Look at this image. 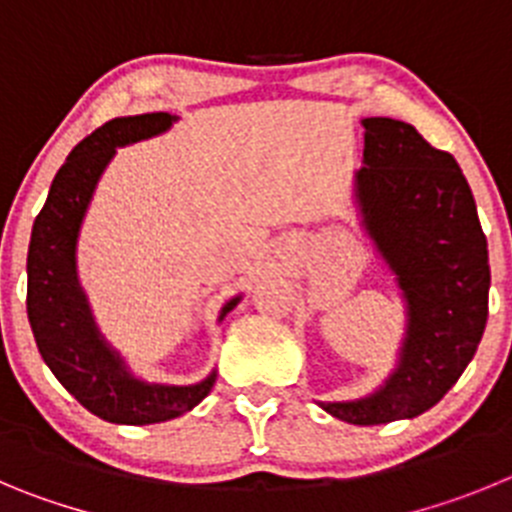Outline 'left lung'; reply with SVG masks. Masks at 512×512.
<instances>
[{
  "mask_svg": "<svg viewBox=\"0 0 512 512\" xmlns=\"http://www.w3.org/2000/svg\"><path fill=\"white\" fill-rule=\"evenodd\" d=\"M365 165L354 176L362 227L395 273L408 308L398 367L380 390L319 403L354 426L416 418L439 403L485 334L490 262L469 183L457 160L413 124L362 119Z\"/></svg>",
  "mask_w": 512,
  "mask_h": 512,
  "instance_id": "obj_1",
  "label": "left lung"
}]
</instances>
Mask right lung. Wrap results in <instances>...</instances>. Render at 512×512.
Instances as JSON below:
<instances>
[{
	"instance_id": "obj_1",
	"label": "right lung",
	"mask_w": 512,
	"mask_h": 512,
	"mask_svg": "<svg viewBox=\"0 0 512 512\" xmlns=\"http://www.w3.org/2000/svg\"><path fill=\"white\" fill-rule=\"evenodd\" d=\"M176 122L165 112L117 117L78 142L55 173L45 206L35 216L27 250V319L32 336L63 388L86 411L109 423L145 426L183 416L211 393L216 372L196 385L137 380L104 342L76 278V239L101 173L117 147L160 135ZM239 303L222 308L224 319Z\"/></svg>"
}]
</instances>
